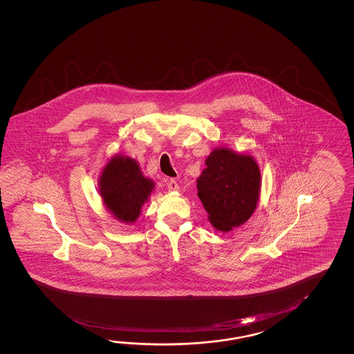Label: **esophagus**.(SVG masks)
Returning <instances> with one entry per match:
<instances>
[{"mask_svg": "<svg viewBox=\"0 0 354 354\" xmlns=\"http://www.w3.org/2000/svg\"><path fill=\"white\" fill-rule=\"evenodd\" d=\"M167 186H168L169 192H178L179 190V185L175 180H167Z\"/></svg>", "mask_w": 354, "mask_h": 354, "instance_id": "obj_1", "label": "esophagus"}]
</instances>
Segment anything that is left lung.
<instances>
[{"instance_id":"obj_1","label":"left lung","mask_w":354,"mask_h":354,"mask_svg":"<svg viewBox=\"0 0 354 354\" xmlns=\"http://www.w3.org/2000/svg\"><path fill=\"white\" fill-rule=\"evenodd\" d=\"M261 194V170L254 158L216 148L197 179V196L211 225L230 232L250 220Z\"/></svg>"}]
</instances>
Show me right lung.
<instances>
[{
	"label": "right lung",
	"instance_id": "1",
	"mask_svg": "<svg viewBox=\"0 0 354 354\" xmlns=\"http://www.w3.org/2000/svg\"><path fill=\"white\" fill-rule=\"evenodd\" d=\"M100 195L117 220L133 223L148 201L154 183L145 178L132 158L116 156L106 164L99 179Z\"/></svg>",
	"mask_w": 354,
	"mask_h": 354
}]
</instances>
